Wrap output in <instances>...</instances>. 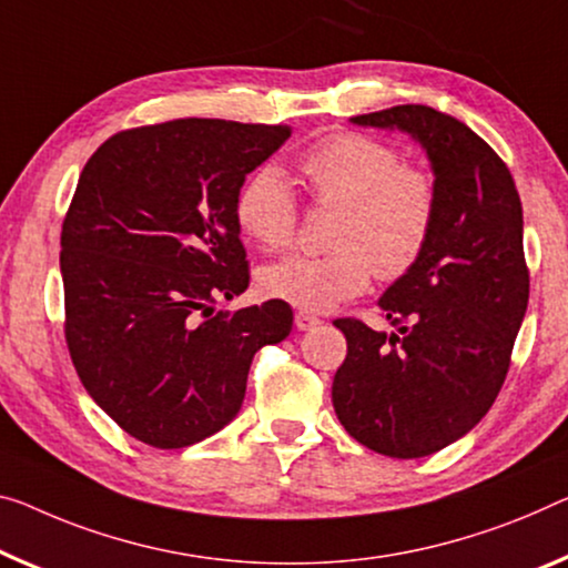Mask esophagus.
Returning <instances> with one entry per match:
<instances>
[{"mask_svg":"<svg viewBox=\"0 0 568 568\" xmlns=\"http://www.w3.org/2000/svg\"><path fill=\"white\" fill-rule=\"evenodd\" d=\"M294 325H296V329H312V327H317L320 325V317L317 314H312V312H304V310H300L294 314Z\"/></svg>","mask_w":568,"mask_h":568,"instance_id":"obj_1","label":"esophagus"}]
</instances>
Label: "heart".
<instances>
[{
  "label": "heart",
  "mask_w": 568,
  "mask_h": 568,
  "mask_svg": "<svg viewBox=\"0 0 568 568\" xmlns=\"http://www.w3.org/2000/svg\"><path fill=\"white\" fill-rule=\"evenodd\" d=\"M320 207H333L329 254H294L258 272L261 292L294 307L322 312L351 300L381 278L406 276L429 248L439 190L429 170L404 162L394 144L368 134L337 132L312 144L296 162ZM241 235L264 251L286 248L300 211L292 182L261 168L233 203Z\"/></svg>",
  "instance_id": "obj_1"
}]
</instances>
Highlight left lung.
Masks as SVG:
<instances>
[{"label":"left lung","mask_w":568,"mask_h":568,"mask_svg":"<svg viewBox=\"0 0 568 568\" xmlns=\"http://www.w3.org/2000/svg\"><path fill=\"white\" fill-rule=\"evenodd\" d=\"M429 154L439 213L429 248L381 296L396 333L339 317L347 355L333 381L345 432L378 455H434L479 424L500 394L526 317L530 276L513 174L483 136L432 106L361 113Z\"/></svg>","instance_id":"8db88e82"}]
</instances>
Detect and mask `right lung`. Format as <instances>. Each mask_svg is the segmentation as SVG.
Here are the masks:
<instances>
[{
    "label": "right lung",
    "instance_id": "add662e5",
    "mask_svg": "<svg viewBox=\"0 0 568 568\" xmlns=\"http://www.w3.org/2000/svg\"><path fill=\"white\" fill-rule=\"evenodd\" d=\"M292 129L174 119L85 162L60 233L65 343L89 396L134 439L182 449L233 422L256 351L292 307L213 312L248 290L235 195Z\"/></svg>",
    "mask_w": 568,
    "mask_h": 568
}]
</instances>
